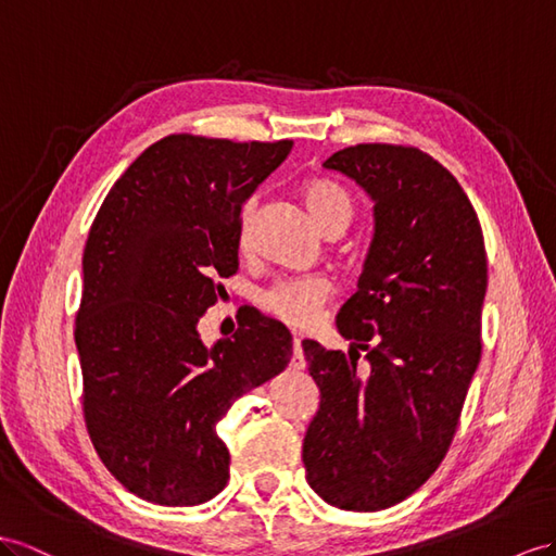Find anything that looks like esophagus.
<instances>
[{
    "mask_svg": "<svg viewBox=\"0 0 556 556\" xmlns=\"http://www.w3.org/2000/svg\"><path fill=\"white\" fill-rule=\"evenodd\" d=\"M291 368L293 371H301L305 368V357H303V338L293 336V357H291Z\"/></svg>",
    "mask_w": 556,
    "mask_h": 556,
    "instance_id": "obj_1",
    "label": "esophagus"
}]
</instances>
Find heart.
<instances>
[{
    "label": "heart",
    "mask_w": 556,
    "mask_h": 556,
    "mask_svg": "<svg viewBox=\"0 0 556 556\" xmlns=\"http://www.w3.org/2000/svg\"><path fill=\"white\" fill-rule=\"evenodd\" d=\"M301 197L315 223L326 230L333 223H350L352 218V199L350 194L329 180H307L301 188ZM247 223L241 239L247 241ZM331 283L319 275H301L277 279L273 287L261 293V307L283 321L291 329H309L319 321L321 307L329 301Z\"/></svg>",
    "instance_id": "b5f03b06"
}]
</instances>
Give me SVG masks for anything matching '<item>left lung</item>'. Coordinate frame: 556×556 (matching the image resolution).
<instances>
[{"label":"left lung","instance_id":"1","mask_svg":"<svg viewBox=\"0 0 556 556\" xmlns=\"http://www.w3.org/2000/svg\"><path fill=\"white\" fill-rule=\"evenodd\" d=\"M324 168L374 199V239L336 317L350 359L303 340L321 392L303 463L329 505L378 511L416 493L451 446L481 357L486 249L460 182L418 148L364 142Z\"/></svg>","mask_w":556,"mask_h":556}]
</instances>
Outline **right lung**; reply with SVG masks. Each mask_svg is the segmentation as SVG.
I'll return each instance as SVG.
<instances>
[{"label":"right lung","mask_w":556,"mask_h":556,"mask_svg":"<svg viewBox=\"0 0 556 556\" xmlns=\"http://www.w3.org/2000/svg\"><path fill=\"white\" fill-rule=\"evenodd\" d=\"M293 140H156L112 185L84 247L75 343L84 420L124 489L190 507L230 479L216 422L289 366L287 326L253 309L204 345L197 324L239 267L241 206Z\"/></svg>","instance_id":"1"}]
</instances>
